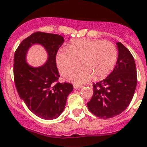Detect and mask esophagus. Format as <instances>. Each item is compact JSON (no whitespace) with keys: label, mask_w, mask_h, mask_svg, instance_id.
Instances as JSON below:
<instances>
[{"label":"esophagus","mask_w":147,"mask_h":147,"mask_svg":"<svg viewBox=\"0 0 147 147\" xmlns=\"http://www.w3.org/2000/svg\"><path fill=\"white\" fill-rule=\"evenodd\" d=\"M73 87H74V88L78 89V88H81L83 86H80V85H78V84H73Z\"/></svg>","instance_id":"esophagus-1"}]
</instances>
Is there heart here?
I'll use <instances>...</instances> for the list:
<instances>
[{
	"label": "heart",
	"instance_id": "obj_1",
	"mask_svg": "<svg viewBox=\"0 0 147 147\" xmlns=\"http://www.w3.org/2000/svg\"><path fill=\"white\" fill-rule=\"evenodd\" d=\"M117 49L111 42L102 40H72L67 46H62L56 54L59 70L65 73L80 61L81 65L64 75L66 80L76 84L90 81L94 76L100 80L107 76L115 67Z\"/></svg>",
	"mask_w": 147,
	"mask_h": 147
}]
</instances>
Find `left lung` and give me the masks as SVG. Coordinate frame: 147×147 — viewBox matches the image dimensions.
Segmentation results:
<instances>
[{
    "label": "left lung",
    "instance_id": "left-lung-1",
    "mask_svg": "<svg viewBox=\"0 0 147 147\" xmlns=\"http://www.w3.org/2000/svg\"><path fill=\"white\" fill-rule=\"evenodd\" d=\"M118 57L113 71L101 81L94 83V94L87 106L91 113L103 119L113 117L130 105L137 85L136 68L129 50L116 42Z\"/></svg>",
    "mask_w": 147,
    "mask_h": 147
}]
</instances>
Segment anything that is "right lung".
<instances>
[{
    "label": "right lung",
    "mask_w": 147,
    "mask_h": 147,
    "mask_svg": "<svg viewBox=\"0 0 147 147\" xmlns=\"http://www.w3.org/2000/svg\"><path fill=\"white\" fill-rule=\"evenodd\" d=\"M64 38L57 34L38 32L22 41L14 53L13 75L16 90L27 107L38 117L53 120L62 113L68 95L73 86L58 83L60 77L56 54L64 43ZM40 45L47 53V59L38 67L27 62L28 50Z\"/></svg>",
    "instance_id": "add662e5"
}]
</instances>
